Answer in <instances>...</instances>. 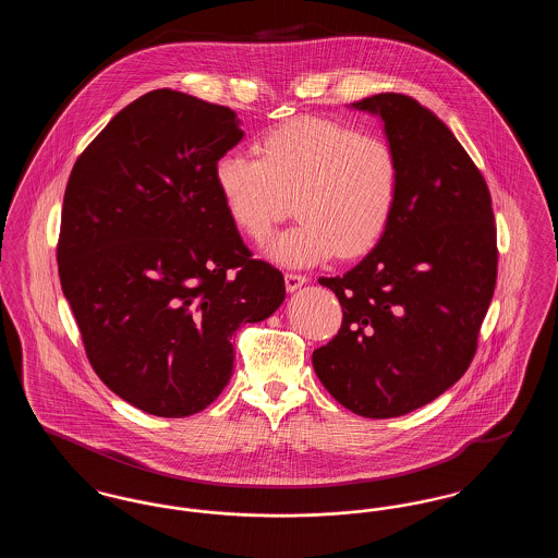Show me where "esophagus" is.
Listing matches in <instances>:
<instances>
[{"label":"esophagus","instance_id":"1","mask_svg":"<svg viewBox=\"0 0 558 558\" xmlns=\"http://www.w3.org/2000/svg\"><path fill=\"white\" fill-rule=\"evenodd\" d=\"M307 282V278L305 276H301V274H287L284 276V284H287V291L294 292L296 289H301L303 284Z\"/></svg>","mask_w":558,"mask_h":558}]
</instances>
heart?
I'll use <instances>...</instances> for the list:
<instances>
[{
  "label": "heart",
  "mask_w": 558,
  "mask_h": 558,
  "mask_svg": "<svg viewBox=\"0 0 558 558\" xmlns=\"http://www.w3.org/2000/svg\"><path fill=\"white\" fill-rule=\"evenodd\" d=\"M262 157L230 150L215 165V182L232 219L251 239L299 213L287 232L267 240L266 255L289 267L316 266L335 253L366 255L383 239L399 194L393 148L353 128L296 117L271 130Z\"/></svg>",
  "instance_id": "b5f03b06"
}]
</instances>
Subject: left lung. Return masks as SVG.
<instances>
[{
    "instance_id": "1",
    "label": "left lung",
    "mask_w": 558,
    "mask_h": 558,
    "mask_svg": "<svg viewBox=\"0 0 558 558\" xmlns=\"http://www.w3.org/2000/svg\"><path fill=\"white\" fill-rule=\"evenodd\" d=\"M383 119L399 162L398 205L371 253L343 276L339 335L312 355L353 414L393 418L466 372L498 274L492 196L475 162L428 108L403 94L353 102Z\"/></svg>"
}]
</instances>
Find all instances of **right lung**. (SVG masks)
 <instances>
[{
	"mask_svg": "<svg viewBox=\"0 0 558 558\" xmlns=\"http://www.w3.org/2000/svg\"><path fill=\"white\" fill-rule=\"evenodd\" d=\"M244 132L234 110L173 89L123 108L66 184L58 274L112 393L184 418L219 398L232 335L269 318L284 278L251 259L215 182Z\"/></svg>",
	"mask_w": 558,
	"mask_h": 558,
	"instance_id": "obj_1",
	"label": "right lung"
}]
</instances>
